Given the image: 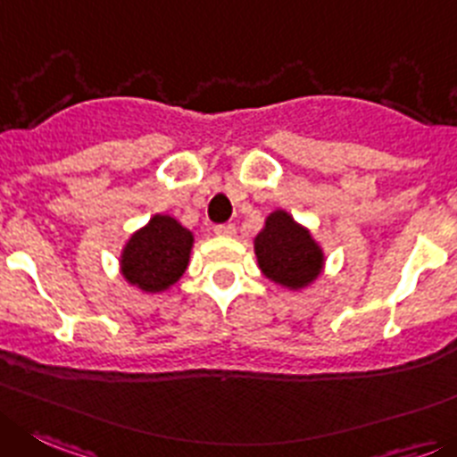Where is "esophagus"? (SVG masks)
Masks as SVG:
<instances>
[{"instance_id": "34e87169", "label": "esophagus", "mask_w": 457, "mask_h": 457, "mask_svg": "<svg viewBox=\"0 0 457 457\" xmlns=\"http://www.w3.org/2000/svg\"><path fill=\"white\" fill-rule=\"evenodd\" d=\"M214 232L219 234V237H234V234H237V228H234L232 223H220L216 225Z\"/></svg>"}]
</instances>
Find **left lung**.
Listing matches in <instances>:
<instances>
[{"label":"left lung","instance_id":"1","mask_svg":"<svg viewBox=\"0 0 457 457\" xmlns=\"http://www.w3.org/2000/svg\"><path fill=\"white\" fill-rule=\"evenodd\" d=\"M254 253L263 275L288 288L311 284L322 268V253L311 234L287 212L268 216L266 228L254 238Z\"/></svg>","mask_w":457,"mask_h":457}]
</instances>
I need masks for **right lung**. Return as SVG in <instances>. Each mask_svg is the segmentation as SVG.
Listing matches in <instances>:
<instances>
[{
	"instance_id": "1",
	"label": "right lung",
	"mask_w": 457,
	"mask_h": 457,
	"mask_svg": "<svg viewBox=\"0 0 457 457\" xmlns=\"http://www.w3.org/2000/svg\"><path fill=\"white\" fill-rule=\"evenodd\" d=\"M191 243V232L176 219L155 216L128 241L121 259L123 277L142 291H164L187 270Z\"/></svg>"
}]
</instances>
